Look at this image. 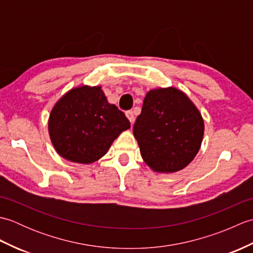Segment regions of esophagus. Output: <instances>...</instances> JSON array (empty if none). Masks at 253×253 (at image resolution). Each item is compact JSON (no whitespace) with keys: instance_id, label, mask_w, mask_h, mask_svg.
<instances>
[{"instance_id":"34e87169","label":"esophagus","mask_w":253,"mask_h":253,"mask_svg":"<svg viewBox=\"0 0 253 253\" xmlns=\"http://www.w3.org/2000/svg\"><path fill=\"white\" fill-rule=\"evenodd\" d=\"M126 116L128 120H129V122L132 124L133 122H135V115H133V112L132 111H127L126 112Z\"/></svg>"}]
</instances>
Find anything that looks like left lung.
Segmentation results:
<instances>
[{
  "label": "left lung",
  "mask_w": 253,
  "mask_h": 253,
  "mask_svg": "<svg viewBox=\"0 0 253 253\" xmlns=\"http://www.w3.org/2000/svg\"><path fill=\"white\" fill-rule=\"evenodd\" d=\"M204 124L189 98L175 88L149 91L133 125L144 162L173 173L189 164L200 149Z\"/></svg>",
  "instance_id": "8db88e82"
}]
</instances>
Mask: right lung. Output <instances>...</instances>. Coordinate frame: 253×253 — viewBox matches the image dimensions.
<instances>
[{
	"label": "right lung",
	"instance_id": "1",
	"mask_svg": "<svg viewBox=\"0 0 253 253\" xmlns=\"http://www.w3.org/2000/svg\"><path fill=\"white\" fill-rule=\"evenodd\" d=\"M130 122L107 102L100 87L72 89L51 111L49 132L57 153L68 161L89 164L107 152Z\"/></svg>",
	"mask_w": 253,
	"mask_h": 253
}]
</instances>
